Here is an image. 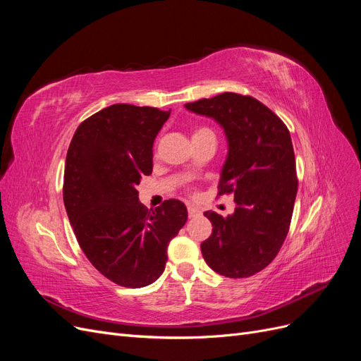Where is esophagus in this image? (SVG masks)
<instances>
[{"instance_id":"34e87169","label":"esophagus","mask_w":361,"mask_h":361,"mask_svg":"<svg viewBox=\"0 0 361 361\" xmlns=\"http://www.w3.org/2000/svg\"><path fill=\"white\" fill-rule=\"evenodd\" d=\"M199 214H200V211L197 209V207H194V206H188V216H190V218L197 216Z\"/></svg>"}]
</instances>
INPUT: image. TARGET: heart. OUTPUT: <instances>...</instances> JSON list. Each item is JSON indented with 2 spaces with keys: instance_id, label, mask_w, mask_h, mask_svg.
<instances>
[{
  "instance_id": "1",
  "label": "heart",
  "mask_w": 361,
  "mask_h": 361,
  "mask_svg": "<svg viewBox=\"0 0 361 361\" xmlns=\"http://www.w3.org/2000/svg\"><path fill=\"white\" fill-rule=\"evenodd\" d=\"M202 130H207V129H197V130H195V133H194V134H197V133H202Z\"/></svg>"
}]
</instances>
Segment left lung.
<instances>
[{
    "mask_svg": "<svg viewBox=\"0 0 361 361\" xmlns=\"http://www.w3.org/2000/svg\"><path fill=\"white\" fill-rule=\"evenodd\" d=\"M185 108L223 128L227 157L218 194L232 192L236 203L227 216L204 212L212 233L202 243V255L218 274L250 277L274 260L289 231L298 190L290 134L251 96L226 92Z\"/></svg>",
    "mask_w": 361,
    "mask_h": 361,
    "instance_id": "left-lung-1",
    "label": "left lung"
}]
</instances>
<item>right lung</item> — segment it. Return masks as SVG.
Returning a JSON list of instances; mask_svg holds the SVG:
<instances>
[{
	"instance_id": "right-lung-1",
	"label": "right lung",
	"mask_w": 361,
	"mask_h": 361,
	"mask_svg": "<svg viewBox=\"0 0 361 361\" xmlns=\"http://www.w3.org/2000/svg\"><path fill=\"white\" fill-rule=\"evenodd\" d=\"M169 111L114 104L78 126L66 157L63 200L84 255L102 276L125 288L154 283L167 247L187 223L180 200L149 212L137 187L154 169V141Z\"/></svg>"
}]
</instances>
